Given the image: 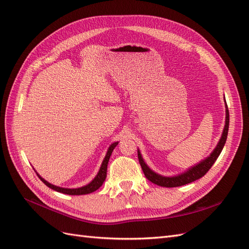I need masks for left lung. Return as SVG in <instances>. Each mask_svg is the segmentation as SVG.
Listing matches in <instances>:
<instances>
[{
    "label": "left lung",
    "mask_w": 249,
    "mask_h": 249,
    "mask_svg": "<svg viewBox=\"0 0 249 249\" xmlns=\"http://www.w3.org/2000/svg\"><path fill=\"white\" fill-rule=\"evenodd\" d=\"M225 124L223 131L221 134V137L218 141L217 145L213 149V152L211 153L207 158L198 162L197 164H194L193 166L189 167L184 172L178 173L176 176H162L160 173H157L154 171L152 168H150L148 165L145 163L144 159L140 153V149L138 148V159L139 163L141 165V168L143 170V173L146 177V178L150 182L161 186V187H166V188H172V187H178V186H183L186 184H189L194 182L200 178H202L206 173L209 171V169L212 167V165L215 163L217 160V158L219 157L220 153L222 152L223 146L225 144V141H227L228 138V132H229V125H230V114H229V109H228V105L227 102H225Z\"/></svg>",
    "instance_id": "obj_1"
}]
</instances>
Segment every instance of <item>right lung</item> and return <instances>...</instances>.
<instances>
[{
  "instance_id": "right-lung-1",
  "label": "right lung",
  "mask_w": 249,
  "mask_h": 249,
  "mask_svg": "<svg viewBox=\"0 0 249 249\" xmlns=\"http://www.w3.org/2000/svg\"><path fill=\"white\" fill-rule=\"evenodd\" d=\"M118 144V141L116 142H113L111 143V145L109 146L107 153H106V156H105L104 160L102 162V165L101 167L99 169V172H97V175L94 177V178L91 180V182L88 183L87 185L85 186H82V187H79V188H63V187H59V186H56V185H53L51 183H49L48 180L44 179L38 172H37L35 169V172L37 173V176H38V178L42 180V182L46 184L49 188H51V189L55 190V191H58V192H61V193H64V194H70V195H83V194H89V193H92L94 191H96L99 188L103 185V183L105 182V179H106V177H107V166H108V162H109V159L111 157V154L113 152V149H114L116 147V145Z\"/></svg>"
}]
</instances>
